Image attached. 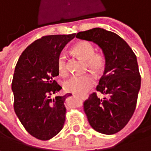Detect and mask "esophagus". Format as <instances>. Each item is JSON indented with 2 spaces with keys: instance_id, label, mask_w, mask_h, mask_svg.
<instances>
[{
  "instance_id": "1",
  "label": "esophagus",
  "mask_w": 151,
  "mask_h": 151,
  "mask_svg": "<svg viewBox=\"0 0 151 151\" xmlns=\"http://www.w3.org/2000/svg\"><path fill=\"white\" fill-rule=\"evenodd\" d=\"M73 96H78V95H76V94H73ZM81 99H88V96H87V95H86V96H81Z\"/></svg>"
}]
</instances>
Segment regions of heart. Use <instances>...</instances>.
<instances>
[{
	"label": "heart",
	"instance_id": "1",
	"mask_svg": "<svg viewBox=\"0 0 151 151\" xmlns=\"http://www.w3.org/2000/svg\"><path fill=\"white\" fill-rule=\"evenodd\" d=\"M92 43L87 41H80L73 45V52L81 59L84 60L86 68L92 71L94 74H99L104 69L105 58L99 52H94ZM58 68L61 74L65 75L68 73L67 56L61 53L58 58ZM94 78L92 74L77 75L71 77L64 83V88L67 92L78 95H83L94 85Z\"/></svg>",
	"mask_w": 151,
	"mask_h": 151
}]
</instances>
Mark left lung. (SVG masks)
<instances>
[{
	"mask_svg": "<svg viewBox=\"0 0 151 151\" xmlns=\"http://www.w3.org/2000/svg\"><path fill=\"white\" fill-rule=\"evenodd\" d=\"M76 37L96 43L105 58L104 73L96 88L105 97L93 93L85 100L88 120L98 132L115 134L127 124L136 108L141 83L136 56L119 35L103 28L80 32Z\"/></svg>",
	"mask_w": 151,
	"mask_h": 151,
	"instance_id": "left-lung-1",
	"label": "left lung"
}]
</instances>
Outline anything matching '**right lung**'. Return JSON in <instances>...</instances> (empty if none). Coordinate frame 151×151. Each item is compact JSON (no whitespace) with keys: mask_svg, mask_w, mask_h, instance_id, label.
I'll return each mask as SVG.
<instances>
[{"mask_svg":"<svg viewBox=\"0 0 151 151\" xmlns=\"http://www.w3.org/2000/svg\"><path fill=\"white\" fill-rule=\"evenodd\" d=\"M75 35H50L36 40L22 53L15 68L14 110L26 130L41 140L54 137L63 128L64 103L72 94L51 96L62 89L53 79L59 75L58 56Z\"/></svg>","mask_w":151,"mask_h":151,"instance_id":"obj_1","label":"right lung"}]
</instances>
